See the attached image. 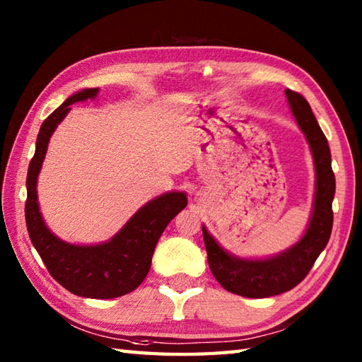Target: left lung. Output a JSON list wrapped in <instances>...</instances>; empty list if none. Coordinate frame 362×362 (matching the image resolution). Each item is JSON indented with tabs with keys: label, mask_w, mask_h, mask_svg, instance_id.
I'll return each instance as SVG.
<instances>
[{
	"label": "left lung",
	"mask_w": 362,
	"mask_h": 362,
	"mask_svg": "<svg viewBox=\"0 0 362 362\" xmlns=\"http://www.w3.org/2000/svg\"><path fill=\"white\" fill-rule=\"evenodd\" d=\"M298 127L308 141L316 166V194H314L310 226L297 244L279 255L264 259L238 258L224 250L202 227L209 266L214 279L233 294L263 298L279 296L302 281L317 257L328 244L333 228V197L336 191L332 153L328 141L311 112L308 101L292 90H284Z\"/></svg>",
	"instance_id": "left-lung-1"
}]
</instances>
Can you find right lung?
Segmentation results:
<instances>
[{"label":"right lung","instance_id":"1","mask_svg":"<svg viewBox=\"0 0 362 362\" xmlns=\"http://www.w3.org/2000/svg\"><path fill=\"white\" fill-rule=\"evenodd\" d=\"M99 88H86L70 96L43 121L37 135L35 153L28 169L26 227L30 241L52 279L76 296L115 298L140 286L148 275L152 255L171 219L185 209L183 193L161 194L143 205L110 241L96 245L65 243L49 232L37 202V177L56 127L71 110V104L95 99Z\"/></svg>","mask_w":362,"mask_h":362}]
</instances>
